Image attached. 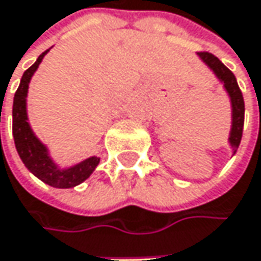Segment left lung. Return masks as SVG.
Returning <instances> with one entry per match:
<instances>
[{"label":"left lung","mask_w":261,"mask_h":261,"mask_svg":"<svg viewBox=\"0 0 261 261\" xmlns=\"http://www.w3.org/2000/svg\"><path fill=\"white\" fill-rule=\"evenodd\" d=\"M200 58L212 69L215 72V75L218 76V80L221 82H224V87L230 96L231 100V132H230V146L233 147V151L236 153L238 147L241 144L242 140V132H244V120H245V103H244V96L242 91L238 85L236 76L233 75V72L222 64V61H219L218 57H215L211 52H198Z\"/></svg>","instance_id":"1"}]
</instances>
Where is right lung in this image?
Here are the masks:
<instances>
[{
  "mask_svg": "<svg viewBox=\"0 0 261 261\" xmlns=\"http://www.w3.org/2000/svg\"><path fill=\"white\" fill-rule=\"evenodd\" d=\"M49 50V49H48ZM45 50L39 55L37 61L23 72L20 84L17 87L13 99V138L17 153L25 164V167L42 181L48 183L54 188H73L82 183L84 180L90 177V174L94 171V168L99 164V158L91 156L75 167L61 170L58 168L54 161L49 158L48 148L43 146L39 138L34 135V132L30 127L28 117H27V93H28V84L31 81V76L37 70L39 64L42 63L43 57L48 54Z\"/></svg>",
  "mask_w": 261,
  "mask_h": 261,
  "instance_id": "right-lung-1",
  "label": "right lung"
}]
</instances>
